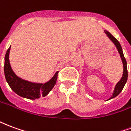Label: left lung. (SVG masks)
<instances>
[{
  "instance_id": "8db88e82",
  "label": "left lung",
  "mask_w": 131,
  "mask_h": 131,
  "mask_svg": "<svg viewBox=\"0 0 131 131\" xmlns=\"http://www.w3.org/2000/svg\"><path fill=\"white\" fill-rule=\"evenodd\" d=\"M104 32L105 34L107 35V37L110 38V40L114 44V46H115V47L116 48V49H117L118 53L120 54L121 60H122L123 67H124V71H123L122 77H121V79H120V81L116 84L115 87H114V90L113 91L112 95L111 96V97H110V99H108V100H111V99L114 98L115 97L117 96L118 94L120 93L121 91H122V90H123V88H124V85L126 83L127 79H128V70H127L126 60L125 57H124V53H123V50H122V48H121V45H120L119 42H118V40H116L115 38L111 34L109 31L104 30Z\"/></svg>"
}]
</instances>
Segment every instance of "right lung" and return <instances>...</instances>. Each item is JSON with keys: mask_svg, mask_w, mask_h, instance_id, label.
Here are the masks:
<instances>
[{"mask_svg": "<svg viewBox=\"0 0 131 131\" xmlns=\"http://www.w3.org/2000/svg\"><path fill=\"white\" fill-rule=\"evenodd\" d=\"M11 46L8 48L5 56L4 73L5 79L11 89L16 94L24 98L36 100L40 97L46 96L51 91L57 82V71L48 81L46 83H35L28 81L17 76L11 67L9 60Z\"/></svg>", "mask_w": 131, "mask_h": 131, "instance_id": "1", "label": "right lung"}]
</instances>
